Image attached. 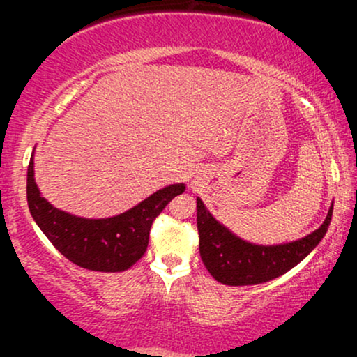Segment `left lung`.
Returning a JSON list of instances; mask_svg holds the SVG:
<instances>
[{
  "label": "left lung",
  "mask_w": 357,
  "mask_h": 357,
  "mask_svg": "<svg viewBox=\"0 0 357 357\" xmlns=\"http://www.w3.org/2000/svg\"><path fill=\"white\" fill-rule=\"evenodd\" d=\"M333 203L317 231L292 242L260 245L247 242L218 221L202 198H197L199 255L214 280L227 286H250L275 280L304 260L325 237Z\"/></svg>",
  "instance_id": "1"
}]
</instances>
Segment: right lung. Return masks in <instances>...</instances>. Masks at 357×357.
Returning <instances> with one entry per match:
<instances>
[{"mask_svg": "<svg viewBox=\"0 0 357 357\" xmlns=\"http://www.w3.org/2000/svg\"><path fill=\"white\" fill-rule=\"evenodd\" d=\"M33 172L32 153L27 169V203L33 221L61 255L92 271L116 273L133 266L148 248L154 219L170 199L185 192V183H172L128 211L112 218L89 219L48 203L37 187Z\"/></svg>", "mask_w": 357, "mask_h": 357, "instance_id": "add662e5", "label": "right lung"}]
</instances>
